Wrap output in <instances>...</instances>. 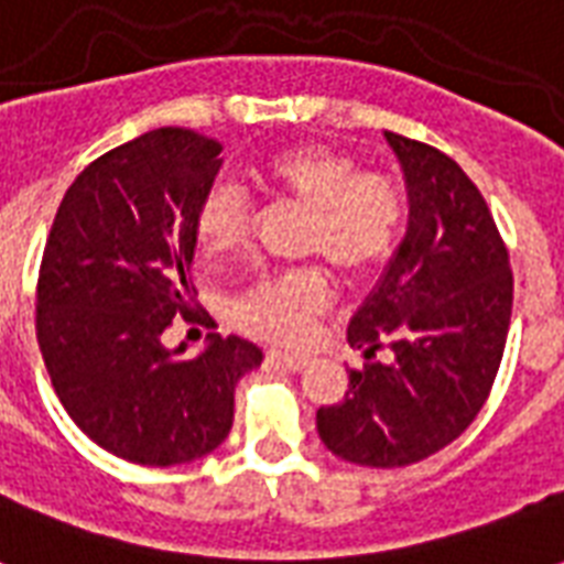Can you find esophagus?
<instances>
[{
	"instance_id": "34e87169",
	"label": "esophagus",
	"mask_w": 564,
	"mask_h": 564,
	"mask_svg": "<svg viewBox=\"0 0 564 564\" xmlns=\"http://www.w3.org/2000/svg\"><path fill=\"white\" fill-rule=\"evenodd\" d=\"M269 362L278 366V369L286 371H301L307 369V357H292V354H281V351H269Z\"/></svg>"
}]
</instances>
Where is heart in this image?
<instances>
[{
	"instance_id": "1",
	"label": "heart",
	"mask_w": 564,
	"mask_h": 564,
	"mask_svg": "<svg viewBox=\"0 0 564 564\" xmlns=\"http://www.w3.org/2000/svg\"><path fill=\"white\" fill-rule=\"evenodd\" d=\"M260 181L307 210L304 254L325 257L348 278H362L392 257L406 202L386 175L362 172L351 154L327 145H292L260 166ZM248 204L234 187H213L195 210V246L207 263H225L246 246ZM330 304L322 269L260 278L230 301V318L265 343H299Z\"/></svg>"
}]
</instances>
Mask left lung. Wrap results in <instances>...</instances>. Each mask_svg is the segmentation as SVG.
Segmentation results:
<instances>
[{
    "label": "left lung",
    "instance_id": "1",
    "mask_svg": "<svg viewBox=\"0 0 564 564\" xmlns=\"http://www.w3.org/2000/svg\"><path fill=\"white\" fill-rule=\"evenodd\" d=\"M403 172L406 230L366 295L348 343L366 369L316 412L330 454L403 468L451 445L489 398L512 316V272L489 204L447 154L383 131ZM380 344L392 364L370 357Z\"/></svg>",
    "mask_w": 564,
    "mask_h": 564
}]
</instances>
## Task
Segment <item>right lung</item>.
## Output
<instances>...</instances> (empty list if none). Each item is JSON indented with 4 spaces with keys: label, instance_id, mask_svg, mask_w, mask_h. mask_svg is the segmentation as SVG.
Returning a JSON list of instances; mask_svg holds the SVG:
<instances>
[{
    "label": "right lung",
    "instance_id": "obj_1",
    "mask_svg": "<svg viewBox=\"0 0 564 564\" xmlns=\"http://www.w3.org/2000/svg\"><path fill=\"white\" fill-rule=\"evenodd\" d=\"M221 145L158 128L117 145L66 189L37 281V343L69 419L119 459L170 468L202 459L234 424V392L263 351L219 334L195 357L163 345L193 310L195 210Z\"/></svg>",
    "mask_w": 564,
    "mask_h": 564
}]
</instances>
